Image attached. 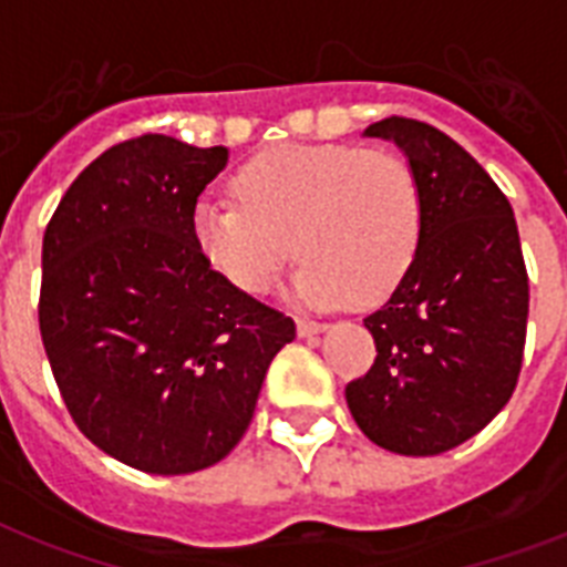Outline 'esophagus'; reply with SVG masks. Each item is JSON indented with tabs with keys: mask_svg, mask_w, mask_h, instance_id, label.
Listing matches in <instances>:
<instances>
[{
	"mask_svg": "<svg viewBox=\"0 0 567 567\" xmlns=\"http://www.w3.org/2000/svg\"><path fill=\"white\" fill-rule=\"evenodd\" d=\"M297 331H299V337H317V334H322V331H326V322H317V320H308V317H299Z\"/></svg>",
	"mask_w": 567,
	"mask_h": 567,
	"instance_id": "obj_1",
	"label": "esophagus"
}]
</instances>
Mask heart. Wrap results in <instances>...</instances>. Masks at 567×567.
<instances>
[{"mask_svg": "<svg viewBox=\"0 0 567 567\" xmlns=\"http://www.w3.org/2000/svg\"><path fill=\"white\" fill-rule=\"evenodd\" d=\"M236 195H204L193 210L198 254L247 293L282 265L311 306H378L417 259L426 204L415 169L386 150L288 144L259 152L236 175Z\"/></svg>", "mask_w": 567, "mask_h": 567, "instance_id": "1", "label": "heart"}]
</instances>
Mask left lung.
I'll list each match as a JSON object with an SVG mask.
<instances>
[{"label":"left lung","instance_id":"obj_1","mask_svg":"<svg viewBox=\"0 0 567 567\" xmlns=\"http://www.w3.org/2000/svg\"><path fill=\"white\" fill-rule=\"evenodd\" d=\"M401 146L426 204L417 259L363 326L378 357L346 386L351 417L398 455H437L511 401L527 331L525 256L507 195L450 135L386 117L365 130Z\"/></svg>","mask_w":567,"mask_h":567}]
</instances>
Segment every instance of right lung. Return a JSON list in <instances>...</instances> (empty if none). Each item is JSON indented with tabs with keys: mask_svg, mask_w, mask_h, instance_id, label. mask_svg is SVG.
<instances>
[{
	"mask_svg": "<svg viewBox=\"0 0 567 567\" xmlns=\"http://www.w3.org/2000/svg\"><path fill=\"white\" fill-rule=\"evenodd\" d=\"M230 150L169 135L85 166L42 236L40 334L65 409L135 470L213 467L241 441L291 317L247 297L193 239L198 195Z\"/></svg>",
	"mask_w": 567,
	"mask_h": 567,
	"instance_id": "obj_1",
	"label": "right lung"
}]
</instances>
